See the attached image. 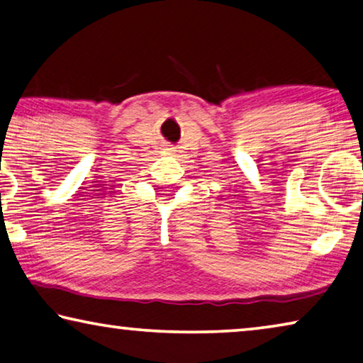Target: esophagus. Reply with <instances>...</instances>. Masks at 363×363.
<instances>
[{"instance_id": "34e87169", "label": "esophagus", "mask_w": 363, "mask_h": 363, "mask_svg": "<svg viewBox=\"0 0 363 363\" xmlns=\"http://www.w3.org/2000/svg\"><path fill=\"white\" fill-rule=\"evenodd\" d=\"M166 152H168V153H174L176 150H174V148H171V147H169V148H166Z\"/></svg>"}]
</instances>
